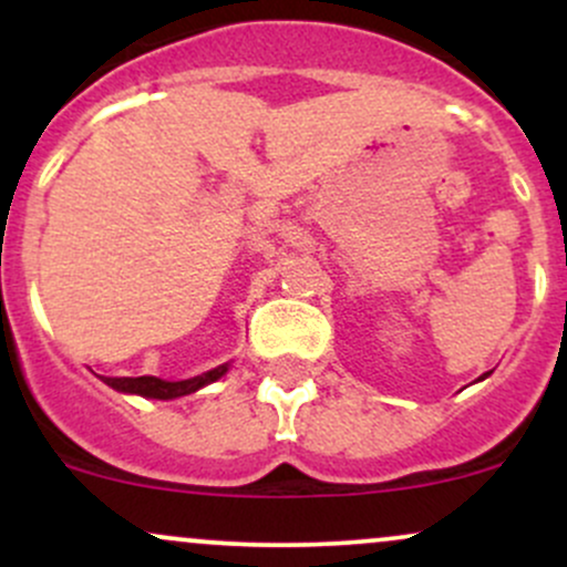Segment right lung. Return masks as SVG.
<instances>
[{"mask_svg": "<svg viewBox=\"0 0 567 567\" xmlns=\"http://www.w3.org/2000/svg\"><path fill=\"white\" fill-rule=\"evenodd\" d=\"M226 370H229V365H220L216 370H207V373L194 375V379H186V381H162V379H154V375H138V379H103V381H106L112 389H116V392L152 396V400H173V396L192 394L197 392V389L207 386V383L218 381Z\"/></svg>", "mask_w": 567, "mask_h": 567, "instance_id": "obj_1", "label": "right lung"}]
</instances>
